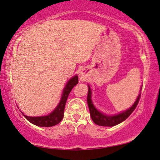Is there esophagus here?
Listing matches in <instances>:
<instances>
[{"label": "esophagus", "mask_w": 160, "mask_h": 160, "mask_svg": "<svg viewBox=\"0 0 160 160\" xmlns=\"http://www.w3.org/2000/svg\"><path fill=\"white\" fill-rule=\"evenodd\" d=\"M80 78L82 81H85L87 78V75H86V73L85 72V71H81L80 74Z\"/></svg>", "instance_id": "esophagus-1"}]
</instances>
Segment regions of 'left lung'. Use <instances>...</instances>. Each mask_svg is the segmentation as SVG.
Masks as SVG:
<instances>
[{
  "label": "left lung",
  "mask_w": 160,
  "mask_h": 160,
  "mask_svg": "<svg viewBox=\"0 0 160 160\" xmlns=\"http://www.w3.org/2000/svg\"><path fill=\"white\" fill-rule=\"evenodd\" d=\"M91 95H92V92H91L90 87L88 85L87 101L88 108H89L90 110L91 118H92V121L96 124V125L105 127L115 126L121 123L122 122H123L124 120H125L126 119L131 115L132 112L135 110L137 105H138V104L139 102V98H140V94H139L135 103H134L133 105L130 108H129L128 110L124 111V112L118 114V115H107L103 114L102 112H100V111H98L97 109L95 108V106H94L92 104V100H91Z\"/></svg>",
  "instance_id": "left-lung-1"
}]
</instances>
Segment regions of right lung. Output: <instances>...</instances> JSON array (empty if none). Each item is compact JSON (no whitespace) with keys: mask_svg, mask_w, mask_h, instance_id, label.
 <instances>
[{"mask_svg":"<svg viewBox=\"0 0 160 160\" xmlns=\"http://www.w3.org/2000/svg\"><path fill=\"white\" fill-rule=\"evenodd\" d=\"M78 83V77L75 75L72 77L68 81L63 90L62 95L59 104L52 112L46 116L41 117H29L23 115L25 118L28 120L30 122L33 124L39 127H52L58 125L60 121L62 120L63 115H64V110L65 103H66L68 95L70 91Z\"/></svg>","mask_w":160,"mask_h":160,"instance_id":"1","label":"right lung"}]
</instances>
